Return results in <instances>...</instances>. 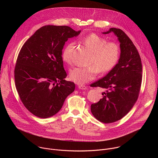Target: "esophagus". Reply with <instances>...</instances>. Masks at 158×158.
Masks as SVG:
<instances>
[{"label":"esophagus","mask_w":158,"mask_h":158,"mask_svg":"<svg viewBox=\"0 0 158 158\" xmlns=\"http://www.w3.org/2000/svg\"><path fill=\"white\" fill-rule=\"evenodd\" d=\"M78 88L80 89H82V90H85L87 89V87L84 85H79Z\"/></svg>","instance_id":"34e87169"}]
</instances>
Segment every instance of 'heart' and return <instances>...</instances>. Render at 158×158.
Returning <instances> with one entry per match:
<instances>
[{"label": "heart", "instance_id": "obj_1", "mask_svg": "<svg viewBox=\"0 0 158 158\" xmlns=\"http://www.w3.org/2000/svg\"><path fill=\"white\" fill-rule=\"evenodd\" d=\"M85 46L93 52L89 65L87 67H75L70 71V79L79 84L93 80L98 71L106 73L110 71L116 65L120 56L118 45L114 42L107 43L106 39L96 34H91L83 38ZM74 43L67 44L62 52L64 61L69 64L74 62L73 49Z\"/></svg>", "mask_w": 158, "mask_h": 158}]
</instances>
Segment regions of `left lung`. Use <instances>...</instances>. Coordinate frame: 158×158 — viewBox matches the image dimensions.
<instances>
[{
  "mask_svg": "<svg viewBox=\"0 0 158 158\" xmlns=\"http://www.w3.org/2000/svg\"><path fill=\"white\" fill-rule=\"evenodd\" d=\"M120 43L118 64L91 87L105 89L102 98L91 106L93 116L104 123H111L125 116L136 102L142 81V64L139 52L131 40L120 29L110 28Z\"/></svg>",
  "mask_w": 158,
  "mask_h": 158,
  "instance_id": "8db88e82",
  "label": "left lung"
}]
</instances>
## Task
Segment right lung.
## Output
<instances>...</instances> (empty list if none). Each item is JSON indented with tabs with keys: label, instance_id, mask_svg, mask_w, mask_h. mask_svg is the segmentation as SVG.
<instances>
[{
	"label": "right lung",
	"instance_id": "obj_1",
	"mask_svg": "<svg viewBox=\"0 0 158 158\" xmlns=\"http://www.w3.org/2000/svg\"><path fill=\"white\" fill-rule=\"evenodd\" d=\"M80 33L66 26H45L22 47L15 67V83L22 103L35 116H53L74 91V83L64 79L62 52L68 39Z\"/></svg>",
	"mask_w": 158,
	"mask_h": 158
}]
</instances>
